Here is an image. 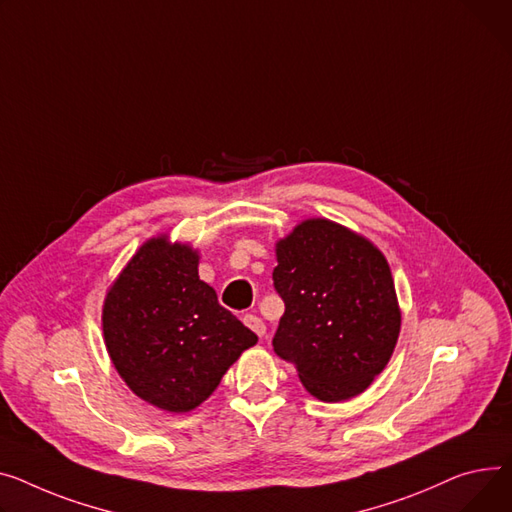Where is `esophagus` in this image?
<instances>
[{
  "label": "esophagus",
  "instance_id": "34e87169",
  "mask_svg": "<svg viewBox=\"0 0 512 512\" xmlns=\"http://www.w3.org/2000/svg\"><path fill=\"white\" fill-rule=\"evenodd\" d=\"M243 323L253 331V333H257L259 337H263L265 335V323L257 317V315H251V313H247L245 317H243Z\"/></svg>",
  "mask_w": 512,
  "mask_h": 512
}]
</instances>
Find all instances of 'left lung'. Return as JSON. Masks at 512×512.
Segmentation results:
<instances>
[{
	"mask_svg": "<svg viewBox=\"0 0 512 512\" xmlns=\"http://www.w3.org/2000/svg\"><path fill=\"white\" fill-rule=\"evenodd\" d=\"M276 257L286 311L274 352L317 399L360 395L387 366L401 327L385 255L350 228L311 218L278 241Z\"/></svg>",
	"mask_w": 512,
	"mask_h": 512,
	"instance_id": "left-lung-1",
	"label": "left lung"
}]
</instances>
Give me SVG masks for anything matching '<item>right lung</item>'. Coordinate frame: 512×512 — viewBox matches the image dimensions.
I'll list each match as a JSON object with an SVG mask.
<instances>
[{"instance_id": "1", "label": "right lung", "mask_w": 512, "mask_h": 512, "mask_svg": "<svg viewBox=\"0 0 512 512\" xmlns=\"http://www.w3.org/2000/svg\"><path fill=\"white\" fill-rule=\"evenodd\" d=\"M199 255L168 236L146 241L102 306L107 352L127 387L166 412L195 410L257 335L199 280Z\"/></svg>"}]
</instances>
